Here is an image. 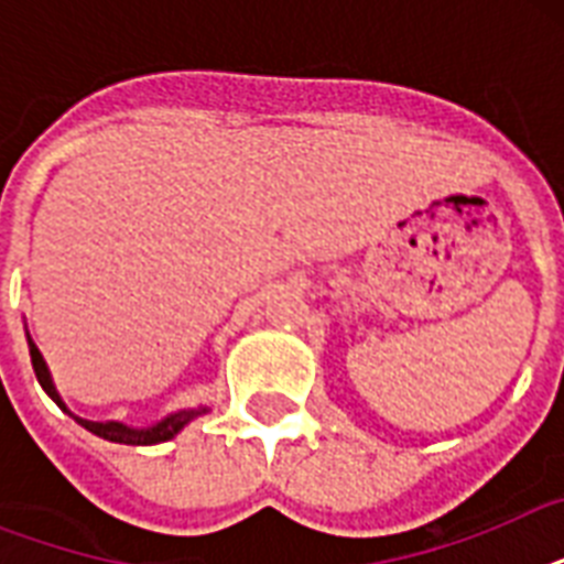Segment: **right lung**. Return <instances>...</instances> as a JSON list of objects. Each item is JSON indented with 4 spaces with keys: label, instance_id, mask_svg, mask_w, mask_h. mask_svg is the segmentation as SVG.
Here are the masks:
<instances>
[{
    "label": "right lung",
    "instance_id": "1",
    "mask_svg": "<svg viewBox=\"0 0 564 564\" xmlns=\"http://www.w3.org/2000/svg\"><path fill=\"white\" fill-rule=\"evenodd\" d=\"M29 354H31V366H34V375H37L40 386L46 389L48 398H52V401H55L61 410L69 412L64 406V401L57 398L55 386H52V377H48L46 362H43V357H40V351H37V345L31 343V339H29ZM202 412H207V410H181L149 430L126 427V424H119V421H87V419H75V421H78L82 427L90 430V433H96V436L108 438V442H119V445H158V442H170V438L175 436V433H178V430L184 427L187 421H193L195 415H202ZM69 415H73V412H69Z\"/></svg>",
    "mask_w": 564,
    "mask_h": 564
}]
</instances>
